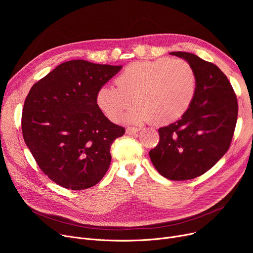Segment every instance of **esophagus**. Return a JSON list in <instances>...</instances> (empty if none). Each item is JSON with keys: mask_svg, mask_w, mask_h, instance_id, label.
I'll list each match as a JSON object with an SVG mask.
<instances>
[{"mask_svg": "<svg viewBox=\"0 0 253 253\" xmlns=\"http://www.w3.org/2000/svg\"><path fill=\"white\" fill-rule=\"evenodd\" d=\"M136 132H138V128H135V127H127L126 128V133L127 134H135Z\"/></svg>", "mask_w": 253, "mask_h": 253, "instance_id": "34e87169", "label": "esophagus"}]
</instances>
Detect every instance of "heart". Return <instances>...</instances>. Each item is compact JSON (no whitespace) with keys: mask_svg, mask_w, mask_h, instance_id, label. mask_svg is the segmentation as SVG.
<instances>
[{"mask_svg":"<svg viewBox=\"0 0 253 253\" xmlns=\"http://www.w3.org/2000/svg\"><path fill=\"white\" fill-rule=\"evenodd\" d=\"M117 88L101 87L96 94L100 111L113 122L119 121L129 108L130 122L149 121L167 125L181 118L191 106L197 91V76L182 59L160 58L133 62L115 80Z\"/></svg>","mask_w":253,"mask_h":253,"instance_id":"1","label":"heart"}]
</instances>
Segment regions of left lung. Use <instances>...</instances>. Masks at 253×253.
<instances>
[{
  "label": "left lung",
  "instance_id": "8db88e82",
  "mask_svg": "<svg viewBox=\"0 0 253 253\" xmlns=\"http://www.w3.org/2000/svg\"><path fill=\"white\" fill-rule=\"evenodd\" d=\"M185 59L197 76L194 100L181 119L159 129L150 158L157 171L172 180L204 174L228 152L238 117V100L228 78L213 63L188 52H171Z\"/></svg>",
  "mask_w": 253,
  "mask_h": 253
}]
</instances>
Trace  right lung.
I'll use <instances>...</instances> for the list:
<instances>
[{
	"label": "right lung",
	"instance_id": "add662e5",
	"mask_svg": "<svg viewBox=\"0 0 253 253\" xmlns=\"http://www.w3.org/2000/svg\"><path fill=\"white\" fill-rule=\"evenodd\" d=\"M121 69L66 61L35 83L26 96L23 139L40 169L60 187L85 190L108 171L112 143L125 128L103 115L96 94Z\"/></svg>",
	"mask_w": 253,
	"mask_h": 253
}]
</instances>
